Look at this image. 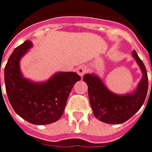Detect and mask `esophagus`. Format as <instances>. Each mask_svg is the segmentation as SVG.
I'll return each mask as SVG.
<instances>
[{
	"label": "esophagus",
	"instance_id": "34e87169",
	"mask_svg": "<svg viewBox=\"0 0 152 152\" xmlns=\"http://www.w3.org/2000/svg\"><path fill=\"white\" fill-rule=\"evenodd\" d=\"M86 72H87V68L85 66H79L78 69H77V73H78V75L80 76H81V77L84 76Z\"/></svg>",
	"mask_w": 152,
	"mask_h": 152
}]
</instances>
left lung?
Segmentation results:
<instances>
[{"label": "left lung", "mask_w": 152, "mask_h": 152, "mask_svg": "<svg viewBox=\"0 0 152 152\" xmlns=\"http://www.w3.org/2000/svg\"><path fill=\"white\" fill-rule=\"evenodd\" d=\"M132 56L142 72V78L137 88L131 93L125 95L113 93L96 74H86L83 77V80L88 86L90 104L94 115L102 122L123 123L135 115L145 102L148 91L146 69L136 50L132 51Z\"/></svg>", "instance_id": "obj_1"}]
</instances>
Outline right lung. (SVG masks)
Here are the masks:
<instances>
[{
	"label": "right lung",
	"mask_w": 152,
	"mask_h": 152,
	"mask_svg": "<svg viewBox=\"0 0 152 152\" xmlns=\"http://www.w3.org/2000/svg\"><path fill=\"white\" fill-rule=\"evenodd\" d=\"M31 46V41H26L8 59L4 71L8 100L15 113L30 123H53L62 115L70 92L80 76L76 72H61L43 82L25 78L20 61Z\"/></svg>",
	"instance_id": "add662e5"
}]
</instances>
